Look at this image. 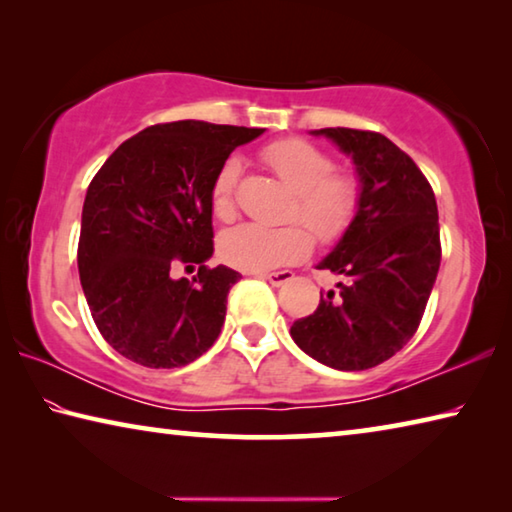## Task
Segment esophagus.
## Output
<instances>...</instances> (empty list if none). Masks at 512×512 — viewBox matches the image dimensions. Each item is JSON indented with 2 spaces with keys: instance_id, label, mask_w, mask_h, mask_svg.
I'll return each mask as SVG.
<instances>
[{
  "instance_id": "obj_1",
  "label": "esophagus",
  "mask_w": 512,
  "mask_h": 512,
  "mask_svg": "<svg viewBox=\"0 0 512 512\" xmlns=\"http://www.w3.org/2000/svg\"><path fill=\"white\" fill-rule=\"evenodd\" d=\"M262 277H264L266 282H271L273 287H282L284 282H289V280H291L293 273H291V271H277V273H264Z\"/></svg>"
}]
</instances>
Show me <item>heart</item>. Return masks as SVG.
<instances>
[{
  "instance_id": "obj_1",
  "label": "heart",
  "mask_w": 512,
  "mask_h": 512,
  "mask_svg": "<svg viewBox=\"0 0 512 512\" xmlns=\"http://www.w3.org/2000/svg\"><path fill=\"white\" fill-rule=\"evenodd\" d=\"M259 158L296 192V203L287 216V221L296 223L282 228L239 225L228 230L219 241V255L225 264L250 273L287 266L309 255L310 231L320 246H334L354 228L363 207V185L354 173L336 169V160L327 151L300 137H284L266 144ZM239 180L241 162L225 158L210 187L212 214L221 223H230L237 216Z\"/></svg>"
}]
</instances>
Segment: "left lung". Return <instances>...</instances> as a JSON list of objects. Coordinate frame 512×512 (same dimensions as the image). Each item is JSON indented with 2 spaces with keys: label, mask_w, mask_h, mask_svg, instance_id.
<instances>
[{
  "label": "left lung",
  "mask_w": 512,
  "mask_h": 512,
  "mask_svg": "<svg viewBox=\"0 0 512 512\" xmlns=\"http://www.w3.org/2000/svg\"><path fill=\"white\" fill-rule=\"evenodd\" d=\"M350 153L363 185L354 228L318 268L341 275L320 291L291 336L311 359L336 370L375 368L418 332L440 268L438 205L418 164L388 137L357 128H320Z\"/></svg>",
  "instance_id": "8db88e82"
}]
</instances>
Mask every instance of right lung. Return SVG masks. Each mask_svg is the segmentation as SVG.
I'll return each mask as SVG.
<instances>
[{
  "label": "right lung",
  "mask_w": 512,
  "mask_h": 512,
  "mask_svg": "<svg viewBox=\"0 0 512 512\" xmlns=\"http://www.w3.org/2000/svg\"><path fill=\"white\" fill-rule=\"evenodd\" d=\"M262 133L194 119L155 124L119 144L92 178L79 275L94 325L121 357L178 368L219 339L241 275L205 266L214 250L210 187L219 164ZM194 263L192 283L172 277Z\"/></svg>",
  "instance_id": "1"
}]
</instances>
